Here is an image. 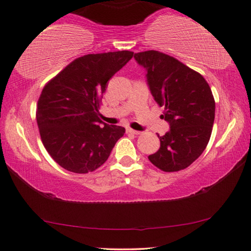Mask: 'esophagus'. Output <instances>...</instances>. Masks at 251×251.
<instances>
[{"label": "esophagus", "instance_id": "esophagus-1", "mask_svg": "<svg viewBox=\"0 0 251 251\" xmlns=\"http://www.w3.org/2000/svg\"><path fill=\"white\" fill-rule=\"evenodd\" d=\"M126 132H128V133H132V134H140L141 131H137V130H133V129L128 128V129H126Z\"/></svg>", "mask_w": 251, "mask_h": 251}]
</instances>
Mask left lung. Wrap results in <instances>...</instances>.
<instances>
[{
	"label": "left lung",
	"mask_w": 251,
	"mask_h": 251,
	"mask_svg": "<svg viewBox=\"0 0 251 251\" xmlns=\"http://www.w3.org/2000/svg\"><path fill=\"white\" fill-rule=\"evenodd\" d=\"M145 68L147 85L155 101L165 106L161 119L169 130L159 136L158 151L148 156L164 172H178L202 155L209 144L214 122L215 102L204 77L163 52L134 53Z\"/></svg>",
	"instance_id": "left-lung-1"
}]
</instances>
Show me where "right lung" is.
<instances>
[{
  "instance_id": "right-lung-1",
  "label": "right lung",
  "mask_w": 251,
  "mask_h": 251,
  "mask_svg": "<svg viewBox=\"0 0 251 251\" xmlns=\"http://www.w3.org/2000/svg\"><path fill=\"white\" fill-rule=\"evenodd\" d=\"M132 51L92 53L75 59L44 87L37 123L46 150L69 172L86 174L102 166L126 132L99 119L109 80L132 58Z\"/></svg>"
}]
</instances>
